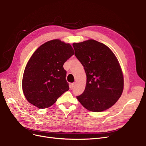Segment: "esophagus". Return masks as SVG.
Here are the masks:
<instances>
[{
    "label": "esophagus",
    "instance_id": "1",
    "mask_svg": "<svg viewBox=\"0 0 146 146\" xmlns=\"http://www.w3.org/2000/svg\"><path fill=\"white\" fill-rule=\"evenodd\" d=\"M74 86H75V83H72L70 85V88H73L74 87Z\"/></svg>",
    "mask_w": 146,
    "mask_h": 146
}]
</instances>
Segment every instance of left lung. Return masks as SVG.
<instances>
[{"instance_id":"1","label":"left lung","mask_w":146,"mask_h":146,"mask_svg":"<svg viewBox=\"0 0 146 146\" xmlns=\"http://www.w3.org/2000/svg\"><path fill=\"white\" fill-rule=\"evenodd\" d=\"M73 46L87 78L85 89L77 99L89 111L108 110L118 100L124 88L123 74L117 57L106 45L94 40L73 43Z\"/></svg>"}]
</instances>
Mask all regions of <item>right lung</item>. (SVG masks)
I'll list each match as a JSON object with an SVG mask.
<instances>
[{"mask_svg": "<svg viewBox=\"0 0 146 146\" xmlns=\"http://www.w3.org/2000/svg\"><path fill=\"white\" fill-rule=\"evenodd\" d=\"M74 54L70 44L53 40L41 45L25 67L22 90L27 101L40 109L47 108L68 90L66 61Z\"/></svg>", "mask_w": 146, "mask_h": 146, "instance_id": "right-lung-1", "label": "right lung"}]
</instances>
